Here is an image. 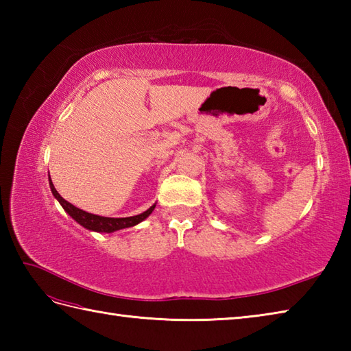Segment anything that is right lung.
<instances>
[{"instance_id":"obj_1","label":"right lung","mask_w":351,"mask_h":351,"mask_svg":"<svg viewBox=\"0 0 351 351\" xmlns=\"http://www.w3.org/2000/svg\"><path fill=\"white\" fill-rule=\"evenodd\" d=\"M49 187L52 195L56 196V199L60 202V205L63 206V210L68 213L71 217L78 221L81 226H84L86 229H90L95 230V232H114V230L119 229H125V228H131V226H136L137 223L143 221L149 214L154 211L155 205H152L149 210H146L145 213H141L138 215H132V217H122V219H113V217H102V215H96V214H90V213H86L83 210H80V208L73 206L72 204H69L68 200H64L60 195H58V191L56 190L54 184L49 181Z\"/></svg>"}]
</instances>
